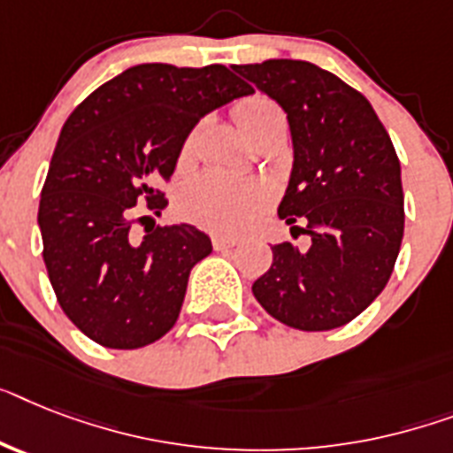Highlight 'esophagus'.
<instances>
[{"label": "esophagus", "instance_id": "34e87169", "mask_svg": "<svg viewBox=\"0 0 453 453\" xmlns=\"http://www.w3.org/2000/svg\"><path fill=\"white\" fill-rule=\"evenodd\" d=\"M238 242H241L238 238H229V235H215V238H212V248L218 250V252H224V250L235 248Z\"/></svg>", "mask_w": 453, "mask_h": 453}]
</instances>
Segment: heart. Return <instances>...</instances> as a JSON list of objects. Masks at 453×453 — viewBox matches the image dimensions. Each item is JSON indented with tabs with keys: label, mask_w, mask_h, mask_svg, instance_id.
I'll list each match as a JSON object with an SVG mask.
<instances>
[{
	"label": "heart",
	"mask_w": 453,
	"mask_h": 453,
	"mask_svg": "<svg viewBox=\"0 0 453 453\" xmlns=\"http://www.w3.org/2000/svg\"><path fill=\"white\" fill-rule=\"evenodd\" d=\"M275 106L271 99L259 95L245 96L234 106V118L242 132H248L261 111ZM192 138H187L189 150ZM273 201V187L257 178H231L226 173L208 171L187 182L178 196V211L185 219L215 234H242L250 229Z\"/></svg>",
	"instance_id": "1"
}]
</instances>
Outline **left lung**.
I'll list each match as a JSON object with an SVG mask.
<instances>
[{
    "mask_svg": "<svg viewBox=\"0 0 453 453\" xmlns=\"http://www.w3.org/2000/svg\"><path fill=\"white\" fill-rule=\"evenodd\" d=\"M234 71L287 113L294 166L278 215L310 235L308 248L273 245L254 298L298 331L345 326L382 294L401 252L405 208L394 143L370 101L331 71L303 59Z\"/></svg>",
    "mask_w": 453,
    "mask_h": 453,
    "instance_id": "left-lung-1",
    "label": "left lung"
}]
</instances>
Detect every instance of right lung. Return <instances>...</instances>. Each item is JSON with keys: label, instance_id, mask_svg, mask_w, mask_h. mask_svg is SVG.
Segmentation results:
<instances>
[{"label": "right lung", "instance_id": "right-lung-1", "mask_svg": "<svg viewBox=\"0 0 453 453\" xmlns=\"http://www.w3.org/2000/svg\"><path fill=\"white\" fill-rule=\"evenodd\" d=\"M252 92L222 65H136L69 115L41 189L39 229L55 296L89 340L138 349L173 328L211 238L192 224L138 238L136 203L159 215L168 201L152 185L173 175L196 122Z\"/></svg>", "mask_w": 453, "mask_h": 453}]
</instances>
